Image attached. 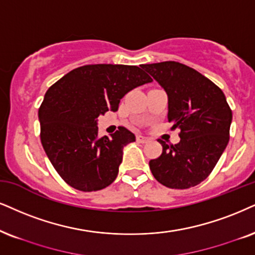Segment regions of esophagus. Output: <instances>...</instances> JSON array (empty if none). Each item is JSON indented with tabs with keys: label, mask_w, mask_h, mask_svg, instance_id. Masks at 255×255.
<instances>
[{
	"label": "esophagus",
	"mask_w": 255,
	"mask_h": 255,
	"mask_svg": "<svg viewBox=\"0 0 255 255\" xmlns=\"http://www.w3.org/2000/svg\"><path fill=\"white\" fill-rule=\"evenodd\" d=\"M136 140H137V142H140V143H146V142H148V141H149V138L146 137V136H142V135H137Z\"/></svg>",
	"instance_id": "esophagus-1"
}]
</instances>
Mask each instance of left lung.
<instances>
[{
    "label": "left lung",
    "mask_w": 255,
    "mask_h": 255,
    "mask_svg": "<svg viewBox=\"0 0 255 255\" xmlns=\"http://www.w3.org/2000/svg\"><path fill=\"white\" fill-rule=\"evenodd\" d=\"M168 95L172 129L179 128L180 142L166 144L149 161L161 185L187 189L207 178L230 141L232 111L219 87L195 69L175 61L142 64Z\"/></svg>",
    "instance_id": "8db88e82"
}]
</instances>
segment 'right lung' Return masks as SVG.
I'll list each match as a JSON object with an SVG mask.
<instances>
[{"label":"right lung","mask_w":255,"mask_h":255,"mask_svg":"<svg viewBox=\"0 0 255 255\" xmlns=\"http://www.w3.org/2000/svg\"><path fill=\"white\" fill-rule=\"evenodd\" d=\"M136 66L86 64L61 77L47 90L38 109L41 142L59 175L82 192L104 189L117 179L122 149L135 135L119 127L99 136L98 118L117 112L131 89L151 82Z\"/></svg>","instance_id":"right-lung-1"}]
</instances>
